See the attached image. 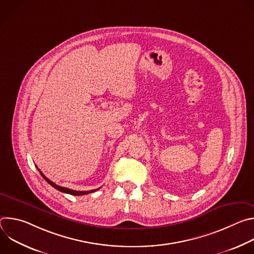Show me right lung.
<instances>
[{
  "mask_svg": "<svg viewBox=\"0 0 254 254\" xmlns=\"http://www.w3.org/2000/svg\"><path fill=\"white\" fill-rule=\"evenodd\" d=\"M38 171H39V173L41 174V176L45 179V181L46 182L48 183V184H50L53 188H55V189H57L58 191H60V192H63V193H67V194H70V195H74V196H82V195H86V194H88V193H92V192H94V191H96V190H91V191H75V190H71V189H68V188H65V187H61V186H58V185H56L55 183H53L52 181H50L48 178H46L45 177V175L38 169Z\"/></svg>",
  "mask_w": 254,
  "mask_h": 254,
  "instance_id": "add662e5",
  "label": "right lung"
}]
</instances>
